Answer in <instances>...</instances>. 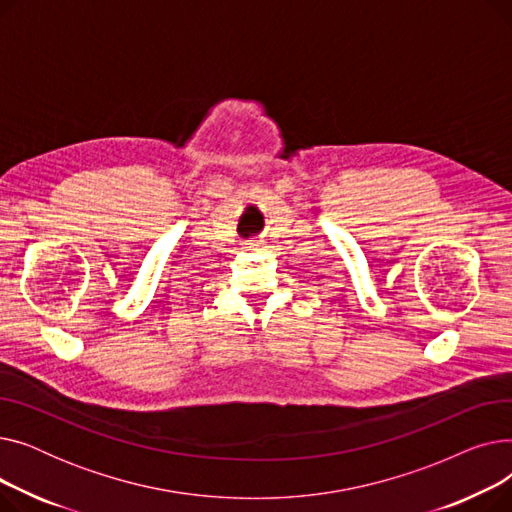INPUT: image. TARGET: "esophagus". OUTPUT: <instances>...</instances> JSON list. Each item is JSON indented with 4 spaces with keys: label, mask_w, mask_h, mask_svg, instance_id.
Instances as JSON below:
<instances>
[{
    "label": "esophagus",
    "mask_w": 512,
    "mask_h": 512,
    "mask_svg": "<svg viewBox=\"0 0 512 512\" xmlns=\"http://www.w3.org/2000/svg\"><path fill=\"white\" fill-rule=\"evenodd\" d=\"M247 249H253V251L259 249V242H257V240H249V242H247Z\"/></svg>",
    "instance_id": "1"
}]
</instances>
